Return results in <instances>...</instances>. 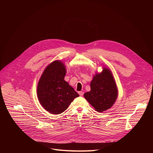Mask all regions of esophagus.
Segmentation results:
<instances>
[{
    "instance_id": "esophagus-1",
    "label": "esophagus",
    "mask_w": 153,
    "mask_h": 153,
    "mask_svg": "<svg viewBox=\"0 0 153 153\" xmlns=\"http://www.w3.org/2000/svg\"><path fill=\"white\" fill-rule=\"evenodd\" d=\"M79 95H80V96H83L84 93H83V91H79Z\"/></svg>"
}]
</instances>
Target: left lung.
Wrapping results in <instances>:
<instances>
[{
  "mask_svg": "<svg viewBox=\"0 0 153 153\" xmlns=\"http://www.w3.org/2000/svg\"><path fill=\"white\" fill-rule=\"evenodd\" d=\"M91 91L84 94L85 98L99 112L110 108L117 97V89L112 73L104 68L96 74L90 84Z\"/></svg>",
  "mask_w": 153,
  "mask_h": 153,
  "instance_id": "1",
  "label": "left lung"
}]
</instances>
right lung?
<instances>
[{"mask_svg":"<svg viewBox=\"0 0 153 153\" xmlns=\"http://www.w3.org/2000/svg\"><path fill=\"white\" fill-rule=\"evenodd\" d=\"M66 69L56 60L43 71L37 85V97L40 104L51 114H58L68 108L78 93L64 80Z\"/></svg>","mask_w":153,"mask_h":153,"instance_id":"obj_1","label":"right lung"}]
</instances>
